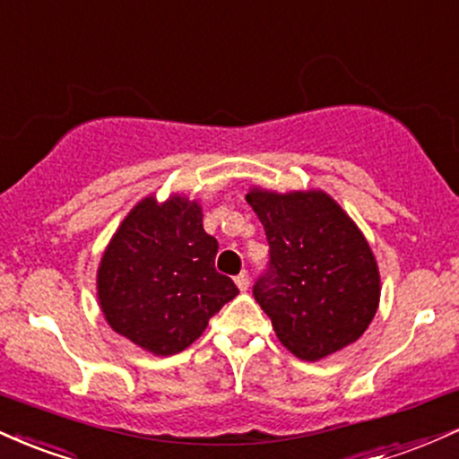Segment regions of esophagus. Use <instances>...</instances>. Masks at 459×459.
<instances>
[{"instance_id": "esophagus-1", "label": "esophagus", "mask_w": 459, "mask_h": 459, "mask_svg": "<svg viewBox=\"0 0 459 459\" xmlns=\"http://www.w3.org/2000/svg\"><path fill=\"white\" fill-rule=\"evenodd\" d=\"M235 284L239 287V291H246L250 287V278H247V272H241L239 276H235Z\"/></svg>"}]
</instances>
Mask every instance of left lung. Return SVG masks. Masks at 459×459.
<instances>
[{
  "instance_id": "left-lung-1",
  "label": "left lung",
  "mask_w": 459,
  "mask_h": 459,
  "mask_svg": "<svg viewBox=\"0 0 459 459\" xmlns=\"http://www.w3.org/2000/svg\"><path fill=\"white\" fill-rule=\"evenodd\" d=\"M270 244L255 298L278 341L317 362L356 343L380 307V270L367 237L324 189L246 194Z\"/></svg>"
}]
</instances>
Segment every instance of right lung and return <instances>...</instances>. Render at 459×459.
Wrapping results in <instances>:
<instances>
[{
  "label": "right lung",
  "mask_w": 459,
  "mask_h": 459,
  "mask_svg": "<svg viewBox=\"0 0 459 459\" xmlns=\"http://www.w3.org/2000/svg\"><path fill=\"white\" fill-rule=\"evenodd\" d=\"M218 241L203 229L198 200L142 198L125 215L97 270L109 328L155 356L183 351L239 289L215 272Z\"/></svg>",
  "instance_id": "1"
}]
</instances>
